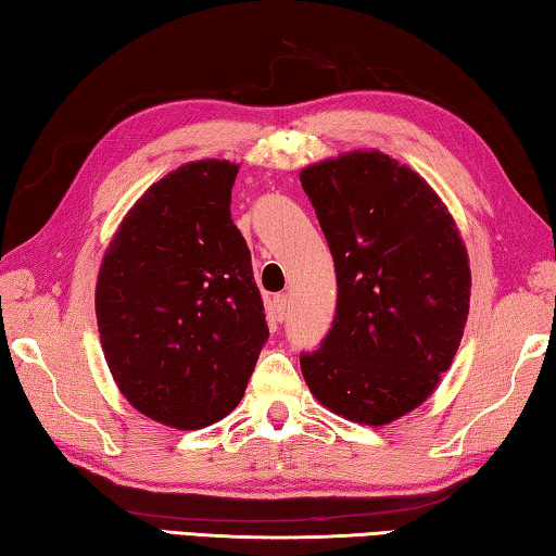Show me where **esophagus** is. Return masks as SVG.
Listing matches in <instances>:
<instances>
[{
    "instance_id": "1",
    "label": "esophagus",
    "mask_w": 556,
    "mask_h": 556,
    "mask_svg": "<svg viewBox=\"0 0 556 556\" xmlns=\"http://www.w3.org/2000/svg\"><path fill=\"white\" fill-rule=\"evenodd\" d=\"M271 312H275V316L279 318V321H285L287 312H289V299H287V294H277L275 299H271Z\"/></svg>"
}]
</instances>
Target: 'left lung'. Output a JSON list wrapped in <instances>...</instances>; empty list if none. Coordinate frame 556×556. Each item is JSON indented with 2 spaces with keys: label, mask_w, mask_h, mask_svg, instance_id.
Here are the masks:
<instances>
[{
  "label": "left lung",
  "mask_w": 556,
  "mask_h": 556,
  "mask_svg": "<svg viewBox=\"0 0 556 556\" xmlns=\"http://www.w3.org/2000/svg\"><path fill=\"white\" fill-rule=\"evenodd\" d=\"M336 265L331 331L301 372L324 407L388 425L419 407L464 336L470 271L464 240L425 178L380 152L301 172Z\"/></svg>",
  "instance_id": "1"
}]
</instances>
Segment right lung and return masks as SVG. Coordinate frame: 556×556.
I'll return each instance as SVG.
<instances>
[{
	"mask_svg": "<svg viewBox=\"0 0 556 556\" xmlns=\"http://www.w3.org/2000/svg\"><path fill=\"white\" fill-rule=\"evenodd\" d=\"M238 166L191 162L129 211L102 260L96 314L117 388L176 429L238 407L269 328L252 257L230 218Z\"/></svg>",
	"mask_w": 556,
	"mask_h": 556,
	"instance_id": "add662e5",
	"label": "right lung"
}]
</instances>
